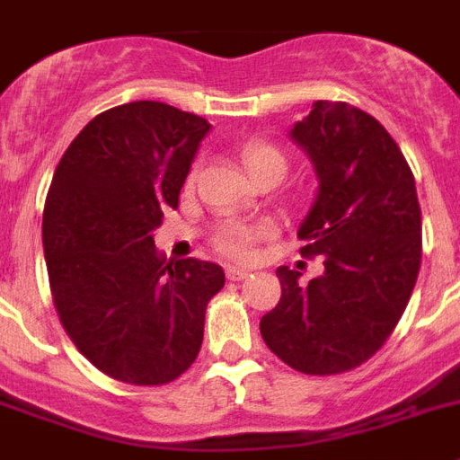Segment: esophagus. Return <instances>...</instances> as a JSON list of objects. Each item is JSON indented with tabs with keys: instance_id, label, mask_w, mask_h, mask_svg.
I'll use <instances>...</instances> for the list:
<instances>
[{
	"instance_id": "esophagus-1",
	"label": "esophagus",
	"mask_w": 460,
	"mask_h": 460,
	"mask_svg": "<svg viewBox=\"0 0 460 460\" xmlns=\"http://www.w3.org/2000/svg\"><path fill=\"white\" fill-rule=\"evenodd\" d=\"M226 277L230 279V281H242V279L249 277V272H246V270H239V268H233V265H230V268H226Z\"/></svg>"
}]
</instances>
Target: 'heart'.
Listing matches in <instances>:
<instances>
[{"instance_id":"1","label":"heart","mask_w":460,"mask_h":460,"mask_svg":"<svg viewBox=\"0 0 460 460\" xmlns=\"http://www.w3.org/2000/svg\"><path fill=\"white\" fill-rule=\"evenodd\" d=\"M242 160L251 176L265 170H279L281 174L286 172V155L268 141H249L242 148ZM270 234H272L270 223L226 221L216 227L211 242H214V249L230 261H251L256 256L258 242L268 239Z\"/></svg>"}]
</instances>
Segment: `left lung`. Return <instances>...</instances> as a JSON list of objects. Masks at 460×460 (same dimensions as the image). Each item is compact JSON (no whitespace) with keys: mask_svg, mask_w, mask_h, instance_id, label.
<instances>
[{"mask_svg":"<svg viewBox=\"0 0 460 460\" xmlns=\"http://www.w3.org/2000/svg\"><path fill=\"white\" fill-rule=\"evenodd\" d=\"M290 139L319 190L297 237L323 274L277 270L281 300L261 319L270 351L305 375H342L372 358L398 325L421 265L414 174L384 125L347 102H314Z\"/></svg>","mask_w":460,"mask_h":460,"instance_id":"1","label":"left lung"}]
</instances>
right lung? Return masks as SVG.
<instances>
[{
  "mask_svg": "<svg viewBox=\"0 0 460 460\" xmlns=\"http://www.w3.org/2000/svg\"><path fill=\"white\" fill-rule=\"evenodd\" d=\"M209 129L163 102L120 104L78 132L50 181L41 233L55 309L78 351L118 382L181 376L226 284L216 262H164L153 242Z\"/></svg>",
  "mask_w": 460,
  "mask_h": 460,
  "instance_id": "1",
  "label": "right lung"
}]
</instances>
